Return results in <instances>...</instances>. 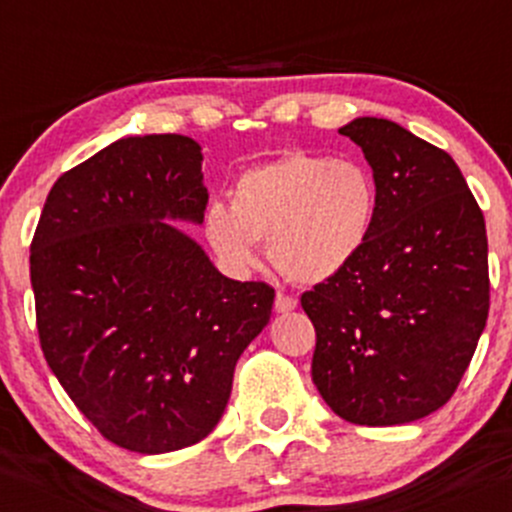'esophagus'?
Masks as SVG:
<instances>
[{
	"label": "esophagus",
	"instance_id": "esophagus-1",
	"mask_svg": "<svg viewBox=\"0 0 512 512\" xmlns=\"http://www.w3.org/2000/svg\"><path fill=\"white\" fill-rule=\"evenodd\" d=\"M274 309H277L279 314H289V311L297 309V299H294L292 294L277 292V299H274Z\"/></svg>",
	"mask_w": 512,
	"mask_h": 512
}]
</instances>
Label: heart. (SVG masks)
<instances>
[{
	"label": "heart",
	"mask_w": 512,
	"mask_h": 512,
	"mask_svg": "<svg viewBox=\"0 0 512 512\" xmlns=\"http://www.w3.org/2000/svg\"><path fill=\"white\" fill-rule=\"evenodd\" d=\"M378 218L373 174L353 159L309 152L242 171L230 186V208L208 203L203 235L230 272L260 262L270 240L277 270L299 284H319L353 265Z\"/></svg>",
	"instance_id": "heart-1"
}]
</instances>
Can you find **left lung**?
Returning <instances> with one entry per match:
<instances>
[{"mask_svg": "<svg viewBox=\"0 0 512 512\" xmlns=\"http://www.w3.org/2000/svg\"><path fill=\"white\" fill-rule=\"evenodd\" d=\"M338 132L373 169L378 218L348 270L301 294L311 378L346 422L407 424L449 402L486 328V220L444 149L383 117Z\"/></svg>", "mask_w": 512, "mask_h": 512, "instance_id": "8db88e82", "label": "left lung"}]
</instances>
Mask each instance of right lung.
<instances>
[{"label": "right lung", "instance_id": "right-lung-1", "mask_svg": "<svg viewBox=\"0 0 512 512\" xmlns=\"http://www.w3.org/2000/svg\"><path fill=\"white\" fill-rule=\"evenodd\" d=\"M201 144L125 137L66 171L31 240L48 368L112 444L166 454L213 432L274 289L223 277L169 220L201 225Z\"/></svg>", "mask_w": 512, "mask_h": 512}]
</instances>
